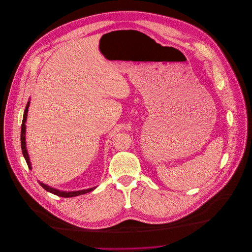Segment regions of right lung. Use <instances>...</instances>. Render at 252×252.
<instances>
[{
    "mask_svg": "<svg viewBox=\"0 0 252 252\" xmlns=\"http://www.w3.org/2000/svg\"><path fill=\"white\" fill-rule=\"evenodd\" d=\"M30 106V101L27 103V106L25 108L24 110V114H23V121H22V125H21V149H22V153H23V156L27 162V165L29 167L30 170H32V167H31V162H30V159H29V155H28V152H27V148H26V138H25V135H26V125H25V122H26V119H27V114H28V108ZM38 183L40 184V186L46 190L47 192H50L54 195H57V196H60V197H64V198H70V197H75V196H79V195H82V194H85V193H88V192H91L93 191L96 187H93V188H89V189H84V190H78V191H71V192H67V191H60L58 189H55V188H52L40 181H38Z\"/></svg>",
    "mask_w": 252,
    "mask_h": 252,
    "instance_id": "right-lung-1",
    "label": "right lung"
}]
</instances>
